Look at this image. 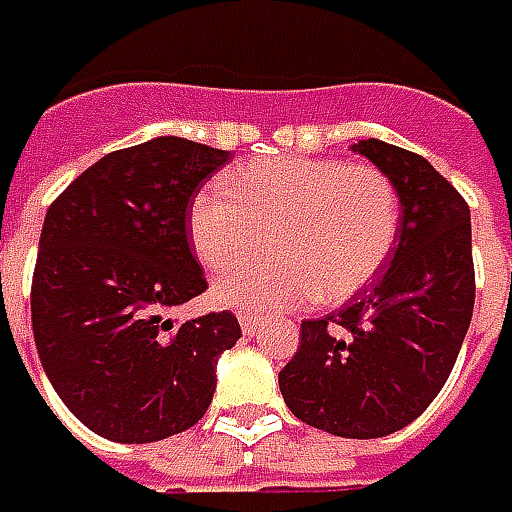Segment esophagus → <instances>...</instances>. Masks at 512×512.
Wrapping results in <instances>:
<instances>
[{
	"instance_id": "1",
	"label": "esophagus",
	"mask_w": 512,
	"mask_h": 512,
	"mask_svg": "<svg viewBox=\"0 0 512 512\" xmlns=\"http://www.w3.org/2000/svg\"><path fill=\"white\" fill-rule=\"evenodd\" d=\"M259 325H262V320H259V317H253V314H239V328H242V333H245V336H256Z\"/></svg>"
}]
</instances>
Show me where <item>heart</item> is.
<instances>
[{
	"instance_id": "obj_1",
	"label": "heart",
	"mask_w": 512,
	"mask_h": 512,
	"mask_svg": "<svg viewBox=\"0 0 512 512\" xmlns=\"http://www.w3.org/2000/svg\"><path fill=\"white\" fill-rule=\"evenodd\" d=\"M400 195L375 165L267 157L209 181L192 195L187 237L206 270L270 259L217 278V306L273 314L308 300L339 303L366 286L400 234Z\"/></svg>"
}]
</instances>
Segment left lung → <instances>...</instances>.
I'll use <instances>...</instances> for the list:
<instances>
[{
  "mask_svg": "<svg viewBox=\"0 0 512 512\" xmlns=\"http://www.w3.org/2000/svg\"><path fill=\"white\" fill-rule=\"evenodd\" d=\"M397 187L400 234L389 270L347 306L303 320L278 372L289 411L342 438L397 433L444 389L474 311L471 215L430 162L383 140H358Z\"/></svg>",
  "mask_w": 512,
  "mask_h": 512,
  "instance_id": "8db88e82",
  "label": "left lung"
}]
</instances>
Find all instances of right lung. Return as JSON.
Returning <instances> with one entry per match:
<instances>
[{"instance_id":"right-lung-1","label":"right lung","mask_w":512,"mask_h":512,"mask_svg":"<svg viewBox=\"0 0 512 512\" xmlns=\"http://www.w3.org/2000/svg\"><path fill=\"white\" fill-rule=\"evenodd\" d=\"M231 151L154 137L90 165L49 206L32 275V333L65 408L96 436L151 444L198 422L234 314L176 322L206 289L187 209Z\"/></svg>"}]
</instances>
